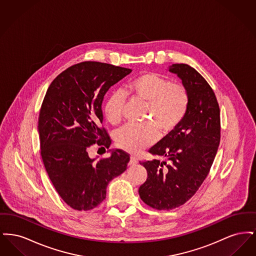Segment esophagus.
<instances>
[{
  "label": "esophagus",
  "instance_id": "1",
  "mask_svg": "<svg viewBox=\"0 0 256 256\" xmlns=\"http://www.w3.org/2000/svg\"><path fill=\"white\" fill-rule=\"evenodd\" d=\"M138 163V160L137 158H135V156H132L130 158V162H128V165L130 166H134V165H136Z\"/></svg>",
  "mask_w": 256,
  "mask_h": 256
}]
</instances>
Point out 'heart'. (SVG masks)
<instances>
[{
	"label": "heart",
	"instance_id": "1",
	"mask_svg": "<svg viewBox=\"0 0 256 256\" xmlns=\"http://www.w3.org/2000/svg\"><path fill=\"white\" fill-rule=\"evenodd\" d=\"M126 94L132 100L148 104V119L163 134L176 128L188 110L189 96L185 87L172 84L170 78L160 74H142L134 78ZM124 102L126 98L121 91H114L108 98L104 113L111 124L121 122ZM155 127L150 124L124 126L115 134L116 146L132 154L139 152L156 141L158 132Z\"/></svg>",
	"mask_w": 256,
	"mask_h": 256
}]
</instances>
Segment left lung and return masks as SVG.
Here are the masks:
<instances>
[{
	"label": "left lung",
	"mask_w": 256,
	"mask_h": 256,
	"mask_svg": "<svg viewBox=\"0 0 256 256\" xmlns=\"http://www.w3.org/2000/svg\"><path fill=\"white\" fill-rule=\"evenodd\" d=\"M169 71L182 80L189 104L180 126L148 150L167 160L140 162L148 178L139 196L158 210L180 206L195 195L213 164L220 139L219 104L204 76L183 63L172 64Z\"/></svg>",
	"instance_id": "left-lung-1"
}]
</instances>
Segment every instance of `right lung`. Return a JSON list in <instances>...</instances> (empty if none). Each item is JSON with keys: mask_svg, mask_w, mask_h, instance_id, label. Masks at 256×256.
<instances>
[{"mask_svg": "<svg viewBox=\"0 0 256 256\" xmlns=\"http://www.w3.org/2000/svg\"><path fill=\"white\" fill-rule=\"evenodd\" d=\"M132 69L96 61L69 67L50 84L43 100L38 134L41 156L61 198L73 209L87 211L106 196L110 180L126 170L130 156L110 150L108 158H90L87 148H110L102 126V104L110 87Z\"/></svg>", "mask_w": 256, "mask_h": 256, "instance_id": "right-lung-1", "label": "right lung"}]
</instances>
